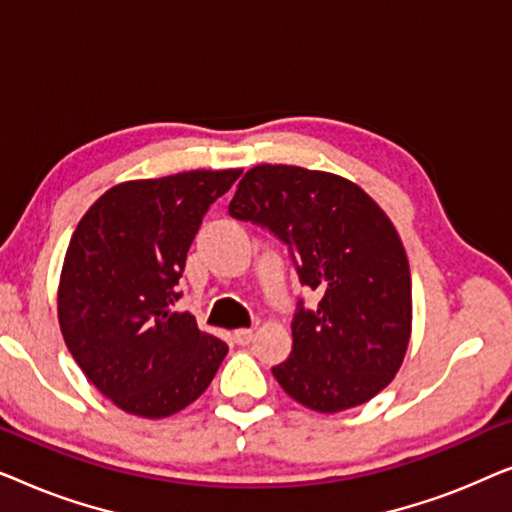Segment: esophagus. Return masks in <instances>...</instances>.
Here are the masks:
<instances>
[{
  "label": "esophagus",
  "instance_id": "34e87169",
  "mask_svg": "<svg viewBox=\"0 0 512 512\" xmlns=\"http://www.w3.org/2000/svg\"><path fill=\"white\" fill-rule=\"evenodd\" d=\"M233 340H235V345H240V347L249 345V342L254 340V331H251V328H240V331L233 333Z\"/></svg>",
  "mask_w": 512,
  "mask_h": 512
}]
</instances>
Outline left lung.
<instances>
[{"label": "left lung", "instance_id": "8db88e82", "mask_svg": "<svg viewBox=\"0 0 512 512\" xmlns=\"http://www.w3.org/2000/svg\"><path fill=\"white\" fill-rule=\"evenodd\" d=\"M233 219L268 228L289 247L300 284L293 349L272 375L317 412L368 403L401 368L412 331V282L394 223L345 177L296 165H256L230 200Z\"/></svg>", "mask_w": 512, "mask_h": 512}]
</instances>
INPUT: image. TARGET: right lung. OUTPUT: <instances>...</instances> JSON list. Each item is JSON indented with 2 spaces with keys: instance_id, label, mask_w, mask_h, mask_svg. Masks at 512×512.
Returning <instances> with one entry per match:
<instances>
[{
  "instance_id": "1",
  "label": "right lung",
  "mask_w": 512,
  "mask_h": 512,
  "mask_svg": "<svg viewBox=\"0 0 512 512\" xmlns=\"http://www.w3.org/2000/svg\"><path fill=\"white\" fill-rule=\"evenodd\" d=\"M242 170H191L123 181L83 214L58 286L65 345L123 412L163 419L214 380L226 342L172 312L202 216Z\"/></svg>"
}]
</instances>
